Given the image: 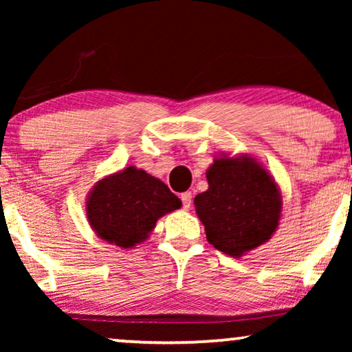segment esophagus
Wrapping results in <instances>:
<instances>
[{
	"label": "esophagus",
	"mask_w": 352,
	"mask_h": 352,
	"mask_svg": "<svg viewBox=\"0 0 352 352\" xmlns=\"http://www.w3.org/2000/svg\"><path fill=\"white\" fill-rule=\"evenodd\" d=\"M181 200H182V208L189 210L190 205H192V194H190V192H184V194H181Z\"/></svg>",
	"instance_id": "esophagus-1"
}]
</instances>
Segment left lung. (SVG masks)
<instances>
[{"mask_svg":"<svg viewBox=\"0 0 352 352\" xmlns=\"http://www.w3.org/2000/svg\"><path fill=\"white\" fill-rule=\"evenodd\" d=\"M208 189L194 199L206 240L216 250L240 258L266 243L278 228L282 195L256 158L229 153L206 170Z\"/></svg>","mask_w":352,"mask_h":352,"instance_id":"obj_1","label":"left lung"}]
</instances>
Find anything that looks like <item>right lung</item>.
Returning a JSON list of instances; mask_svg holds the SVG:
<instances>
[{"label":"right lung","instance_id":"obj_1","mask_svg":"<svg viewBox=\"0 0 352 352\" xmlns=\"http://www.w3.org/2000/svg\"><path fill=\"white\" fill-rule=\"evenodd\" d=\"M181 205L165 182L128 166L96 182L86 199V216L99 239L126 250L147 240L157 221Z\"/></svg>","mask_w":352,"mask_h":352}]
</instances>
